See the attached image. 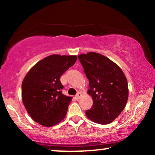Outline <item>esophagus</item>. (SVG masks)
<instances>
[{"mask_svg":"<svg viewBox=\"0 0 155 155\" xmlns=\"http://www.w3.org/2000/svg\"><path fill=\"white\" fill-rule=\"evenodd\" d=\"M81 94L79 92H78V93L75 95V97H76V100H79V99L80 98V97H81Z\"/></svg>","mask_w":155,"mask_h":155,"instance_id":"34e87169","label":"esophagus"}]
</instances>
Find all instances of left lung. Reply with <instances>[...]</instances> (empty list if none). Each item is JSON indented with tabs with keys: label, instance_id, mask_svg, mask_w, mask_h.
I'll return each instance as SVG.
<instances>
[{
	"label": "left lung",
	"instance_id": "8db88e82",
	"mask_svg": "<svg viewBox=\"0 0 155 155\" xmlns=\"http://www.w3.org/2000/svg\"><path fill=\"white\" fill-rule=\"evenodd\" d=\"M89 79L93 105L87 117L95 123L109 124L123 111L128 99L127 81L116 63L96 52L78 56Z\"/></svg>",
	"mask_w": 155,
	"mask_h": 155
}]
</instances>
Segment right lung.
Wrapping results in <instances>:
<instances>
[{"instance_id": "1", "label": "right lung", "mask_w": 155, "mask_h": 155, "mask_svg": "<svg viewBox=\"0 0 155 155\" xmlns=\"http://www.w3.org/2000/svg\"><path fill=\"white\" fill-rule=\"evenodd\" d=\"M76 60L75 55H50L26 74L22 84V102L37 123L51 127L65 118L72 97L62 93L60 78Z\"/></svg>"}]
</instances>
